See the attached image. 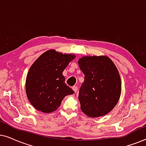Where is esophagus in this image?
I'll return each mask as SVG.
<instances>
[{"instance_id": "esophagus-1", "label": "esophagus", "mask_w": 146, "mask_h": 146, "mask_svg": "<svg viewBox=\"0 0 146 146\" xmlns=\"http://www.w3.org/2000/svg\"><path fill=\"white\" fill-rule=\"evenodd\" d=\"M73 90L75 91V92H77V90H78V88H77V86H73Z\"/></svg>"}]
</instances>
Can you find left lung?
<instances>
[{"label": "left lung", "mask_w": 146, "mask_h": 146, "mask_svg": "<svg viewBox=\"0 0 146 146\" xmlns=\"http://www.w3.org/2000/svg\"><path fill=\"white\" fill-rule=\"evenodd\" d=\"M85 75L80 87L81 110L90 117L106 115L115 108L121 92L119 71L108 56H84L78 61Z\"/></svg>", "instance_id": "obj_1"}]
</instances>
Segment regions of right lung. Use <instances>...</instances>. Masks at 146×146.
Wrapping results in <instances>:
<instances>
[{
    "label": "right lung",
    "mask_w": 146,
    "mask_h": 146,
    "mask_svg": "<svg viewBox=\"0 0 146 146\" xmlns=\"http://www.w3.org/2000/svg\"><path fill=\"white\" fill-rule=\"evenodd\" d=\"M75 58L74 54H63L50 49L31 65L27 75L25 90L27 98L36 110L53 112L61 106L65 96L75 93L65 84L63 75Z\"/></svg>",
    "instance_id": "1"
}]
</instances>
